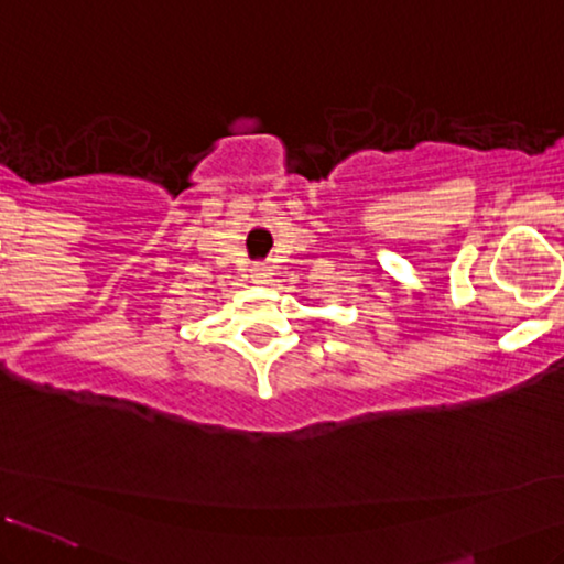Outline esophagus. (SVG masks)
<instances>
[{
	"instance_id": "1",
	"label": "esophagus",
	"mask_w": 564,
	"mask_h": 564,
	"mask_svg": "<svg viewBox=\"0 0 564 564\" xmlns=\"http://www.w3.org/2000/svg\"><path fill=\"white\" fill-rule=\"evenodd\" d=\"M250 273H252V281L265 283L268 279H271V265H265V263H256V265L250 268Z\"/></svg>"
}]
</instances>
